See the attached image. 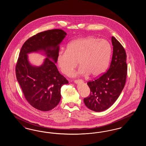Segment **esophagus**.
Wrapping results in <instances>:
<instances>
[{
  "label": "esophagus",
  "instance_id": "1",
  "mask_svg": "<svg viewBox=\"0 0 146 146\" xmlns=\"http://www.w3.org/2000/svg\"><path fill=\"white\" fill-rule=\"evenodd\" d=\"M83 82V81L82 79H76L74 80V83L76 84L78 83L79 82Z\"/></svg>",
  "mask_w": 146,
  "mask_h": 146
}]
</instances>
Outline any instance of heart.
I'll list each match as a JSON object with an SVG mask.
<instances>
[{
    "mask_svg": "<svg viewBox=\"0 0 146 146\" xmlns=\"http://www.w3.org/2000/svg\"><path fill=\"white\" fill-rule=\"evenodd\" d=\"M110 43L104 39L88 36L70 42L67 50H61L57 63L63 74L69 76L78 64L75 75L100 76L106 70L111 55Z\"/></svg>",
    "mask_w": 146,
    "mask_h": 146,
    "instance_id": "heart-1",
    "label": "heart"
}]
</instances>
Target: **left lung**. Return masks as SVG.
Listing matches in <instances>:
<instances>
[{
    "instance_id": "left-lung-1",
    "label": "left lung",
    "mask_w": 146,
    "mask_h": 146,
    "mask_svg": "<svg viewBox=\"0 0 146 146\" xmlns=\"http://www.w3.org/2000/svg\"><path fill=\"white\" fill-rule=\"evenodd\" d=\"M111 42L113 51L108 70L87 83L90 94L84 98V102L94 111L109 108L117 100L126 83L127 66L125 49L115 37H111Z\"/></svg>"
}]
</instances>
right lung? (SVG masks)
<instances>
[{
    "instance_id": "add662e5",
    "label": "right lung",
    "mask_w": 146,
    "mask_h": 146,
    "mask_svg": "<svg viewBox=\"0 0 146 146\" xmlns=\"http://www.w3.org/2000/svg\"><path fill=\"white\" fill-rule=\"evenodd\" d=\"M66 35L59 29L42 32L29 38L21 48L16 66V78L28 103L38 110L55 108L61 100V86L68 83L55 65L59 44ZM39 50H44L47 57L40 66H33L27 54Z\"/></svg>"
}]
</instances>
